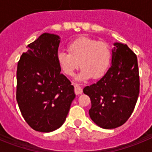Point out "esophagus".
I'll return each mask as SVG.
<instances>
[{
	"instance_id": "1",
	"label": "esophagus",
	"mask_w": 152,
	"mask_h": 152,
	"mask_svg": "<svg viewBox=\"0 0 152 152\" xmlns=\"http://www.w3.org/2000/svg\"><path fill=\"white\" fill-rule=\"evenodd\" d=\"M75 93L77 95H80L82 94V89H81L80 86H78L77 84L75 85Z\"/></svg>"
}]
</instances>
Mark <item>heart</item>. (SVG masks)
<instances>
[{"mask_svg": "<svg viewBox=\"0 0 152 152\" xmlns=\"http://www.w3.org/2000/svg\"><path fill=\"white\" fill-rule=\"evenodd\" d=\"M68 53L58 52L57 61L64 75L73 76L79 64L81 70L78 80L100 78L107 73L112 53L108 44L88 36H80L68 44Z\"/></svg>", "mask_w": 152, "mask_h": 152, "instance_id": "heart-1", "label": "heart"}]
</instances>
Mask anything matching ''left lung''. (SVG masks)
<instances>
[{
  "mask_svg": "<svg viewBox=\"0 0 152 152\" xmlns=\"http://www.w3.org/2000/svg\"><path fill=\"white\" fill-rule=\"evenodd\" d=\"M114 45L110 68L96 84L83 91L91 98L90 117L106 129L119 127L128 120L139 94L136 55L126 44L116 42Z\"/></svg>",
  "mask_w": 152,
  "mask_h": 152,
  "instance_id": "obj_1",
  "label": "left lung"
}]
</instances>
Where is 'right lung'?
Returning <instances> with one entry per match:
<instances>
[{
    "mask_svg": "<svg viewBox=\"0 0 152 152\" xmlns=\"http://www.w3.org/2000/svg\"><path fill=\"white\" fill-rule=\"evenodd\" d=\"M60 37L45 33L27 45L17 64V101L25 121L50 132L66 119L75 94L57 61Z\"/></svg>",
    "mask_w": 152,
    "mask_h": 152,
    "instance_id": "right-lung-1",
    "label": "right lung"
}]
</instances>
